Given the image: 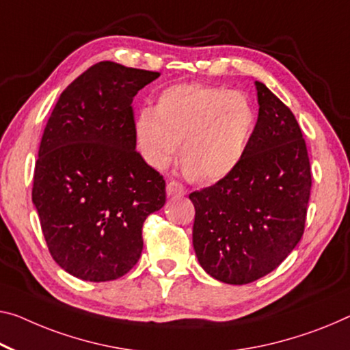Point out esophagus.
<instances>
[{"mask_svg": "<svg viewBox=\"0 0 350 350\" xmlns=\"http://www.w3.org/2000/svg\"><path fill=\"white\" fill-rule=\"evenodd\" d=\"M165 192H167L169 197H178V196H183V193H185V189H183V186L180 185V183L170 181L167 187H165Z\"/></svg>", "mask_w": 350, "mask_h": 350, "instance_id": "34e87169", "label": "esophagus"}]
</instances>
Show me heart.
I'll return each instance as SVG.
<instances>
[{"label": "heart", "mask_w": 350, "mask_h": 350, "mask_svg": "<svg viewBox=\"0 0 350 350\" xmlns=\"http://www.w3.org/2000/svg\"><path fill=\"white\" fill-rule=\"evenodd\" d=\"M255 126L256 111L244 94L175 84L158 95L153 111L137 116L136 137L152 167H167L181 144L186 176L217 181L243 161Z\"/></svg>", "instance_id": "heart-1"}]
</instances>
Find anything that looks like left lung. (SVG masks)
<instances>
[{
	"label": "left lung",
	"mask_w": 350,
	"mask_h": 350,
	"mask_svg": "<svg viewBox=\"0 0 350 350\" xmlns=\"http://www.w3.org/2000/svg\"><path fill=\"white\" fill-rule=\"evenodd\" d=\"M258 120L244 158L216 185L192 192V244L219 282L267 275L302 238L311 191L306 145L288 106L255 81Z\"/></svg>",
	"instance_id": "left-lung-1"
}]
</instances>
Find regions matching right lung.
I'll return each mask as SVG.
<instances>
[{
  "instance_id": "obj_1",
  "label": "right lung",
  "mask_w": 350,
  "mask_h": 350,
  "mask_svg": "<svg viewBox=\"0 0 350 350\" xmlns=\"http://www.w3.org/2000/svg\"><path fill=\"white\" fill-rule=\"evenodd\" d=\"M158 72L103 61L59 96L42 136L32 203L50 254L85 282L116 280L141 256L165 181L136 152L133 98Z\"/></svg>"
}]
</instances>
